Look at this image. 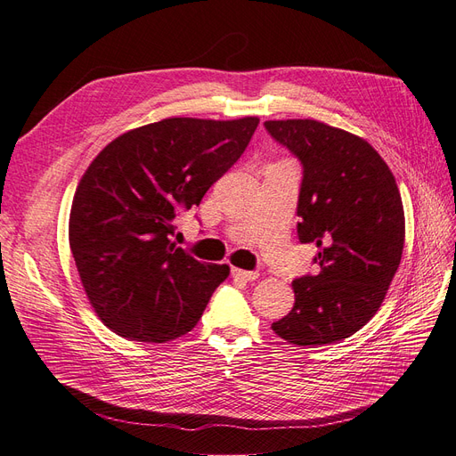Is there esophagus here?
Wrapping results in <instances>:
<instances>
[{
    "label": "esophagus",
    "mask_w": 456,
    "mask_h": 456,
    "mask_svg": "<svg viewBox=\"0 0 456 456\" xmlns=\"http://www.w3.org/2000/svg\"><path fill=\"white\" fill-rule=\"evenodd\" d=\"M232 275H233V278L245 280V281L258 280V272H249V270H241V268H232Z\"/></svg>",
    "instance_id": "esophagus-1"
}]
</instances>
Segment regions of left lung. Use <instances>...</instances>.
<instances>
[{
  "label": "left lung",
  "instance_id": "obj_1",
  "mask_svg": "<svg viewBox=\"0 0 456 456\" xmlns=\"http://www.w3.org/2000/svg\"><path fill=\"white\" fill-rule=\"evenodd\" d=\"M268 133L302 161L298 240L320 273L293 281L295 306L272 323L297 346L348 338L382 306L405 243V213L388 165L365 139L315 119H270Z\"/></svg>",
  "mask_w": 456,
  "mask_h": 456
}]
</instances>
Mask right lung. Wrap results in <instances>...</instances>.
<instances>
[{
	"label": "right lung",
	"mask_w": 456,
	"mask_h": 456,
	"mask_svg": "<svg viewBox=\"0 0 456 456\" xmlns=\"http://www.w3.org/2000/svg\"><path fill=\"white\" fill-rule=\"evenodd\" d=\"M256 126V116L167 118L119 134L91 161L68 238L89 305L110 330L161 344L198 325L230 266L176 247L175 216L200 205Z\"/></svg>",
	"instance_id": "right-lung-1"
}]
</instances>
